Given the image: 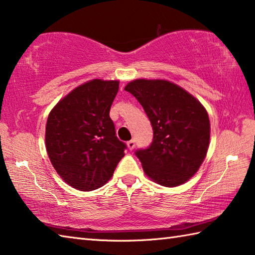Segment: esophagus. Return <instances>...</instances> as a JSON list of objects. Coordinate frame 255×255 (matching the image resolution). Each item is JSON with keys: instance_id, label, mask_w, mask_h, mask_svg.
Returning a JSON list of instances; mask_svg holds the SVG:
<instances>
[{"instance_id": "esophagus-1", "label": "esophagus", "mask_w": 255, "mask_h": 255, "mask_svg": "<svg viewBox=\"0 0 255 255\" xmlns=\"http://www.w3.org/2000/svg\"><path fill=\"white\" fill-rule=\"evenodd\" d=\"M127 147H128L129 150H132L133 148H135V140H129L127 142Z\"/></svg>"}]
</instances>
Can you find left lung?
<instances>
[{"instance_id": "8db88e82", "label": "left lung", "mask_w": 255, "mask_h": 255, "mask_svg": "<svg viewBox=\"0 0 255 255\" xmlns=\"http://www.w3.org/2000/svg\"><path fill=\"white\" fill-rule=\"evenodd\" d=\"M142 106L154 139L136 155L143 172L165 187L186 183L200 169L210 145L211 124L200 100L165 79H135L125 87Z\"/></svg>"}]
</instances>
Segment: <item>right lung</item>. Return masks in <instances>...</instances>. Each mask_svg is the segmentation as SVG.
<instances>
[{"instance_id":"right-lung-1","label":"right lung","mask_w":255,"mask_h":255,"mask_svg":"<svg viewBox=\"0 0 255 255\" xmlns=\"http://www.w3.org/2000/svg\"><path fill=\"white\" fill-rule=\"evenodd\" d=\"M118 89V80H89L64 96L48 116L45 147L50 161L78 191L104 186L125 156L126 145L116 136L109 117Z\"/></svg>"}]
</instances>
